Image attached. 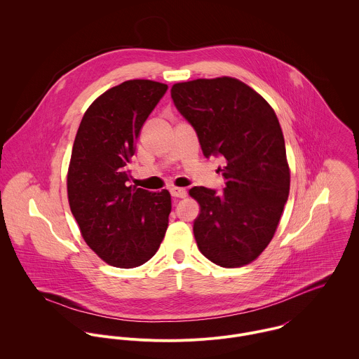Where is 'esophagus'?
<instances>
[{"label":"esophagus","instance_id":"obj_1","mask_svg":"<svg viewBox=\"0 0 359 359\" xmlns=\"http://www.w3.org/2000/svg\"><path fill=\"white\" fill-rule=\"evenodd\" d=\"M170 194H171L174 198H180V199H182V198L187 196V191H185L184 188H177V187L170 188Z\"/></svg>","mask_w":359,"mask_h":359}]
</instances>
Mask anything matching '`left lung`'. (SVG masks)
Returning a JSON list of instances; mask_svg holds the SVG:
<instances>
[{
  "mask_svg": "<svg viewBox=\"0 0 359 359\" xmlns=\"http://www.w3.org/2000/svg\"><path fill=\"white\" fill-rule=\"evenodd\" d=\"M171 98L195 128L205 157L225 158L221 194L194 187L201 211L194 235L224 268L253 262L272 241L290 191L285 138L272 109L243 81L222 76L177 83Z\"/></svg>",
  "mask_w": 359,
  "mask_h": 359,
  "instance_id": "obj_1",
  "label": "left lung"
}]
</instances>
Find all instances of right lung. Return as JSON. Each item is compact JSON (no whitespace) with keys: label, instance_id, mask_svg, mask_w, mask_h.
<instances>
[{"label":"right lung","instance_id":"add662e5","mask_svg":"<svg viewBox=\"0 0 359 359\" xmlns=\"http://www.w3.org/2000/svg\"><path fill=\"white\" fill-rule=\"evenodd\" d=\"M167 84L128 80L86 110L67 170V199L81 236L104 262L135 268L158 250L171 196L127 185L141 128Z\"/></svg>","mask_w":359,"mask_h":359}]
</instances>
